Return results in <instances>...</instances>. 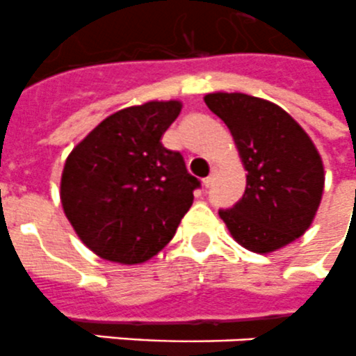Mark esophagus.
<instances>
[{"label":"esophagus","mask_w":356,"mask_h":356,"mask_svg":"<svg viewBox=\"0 0 356 356\" xmlns=\"http://www.w3.org/2000/svg\"><path fill=\"white\" fill-rule=\"evenodd\" d=\"M211 181H213V177L202 179V186H204V188H210V186H211Z\"/></svg>","instance_id":"obj_1"}]
</instances>
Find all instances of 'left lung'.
Masks as SVG:
<instances>
[{"instance_id":"8db88e82","label":"left lung","mask_w":356,"mask_h":356,"mask_svg":"<svg viewBox=\"0 0 356 356\" xmlns=\"http://www.w3.org/2000/svg\"><path fill=\"white\" fill-rule=\"evenodd\" d=\"M204 103L228 127L248 172L243 199L220 210V219L250 252L288 246L312 226L321 204V154L304 128L271 101L215 92Z\"/></svg>"}]
</instances>
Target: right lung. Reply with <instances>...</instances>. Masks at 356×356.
<instances>
[{
    "label": "right lung",
    "instance_id": "obj_1",
    "mask_svg": "<svg viewBox=\"0 0 356 356\" xmlns=\"http://www.w3.org/2000/svg\"><path fill=\"white\" fill-rule=\"evenodd\" d=\"M181 101H148L101 121L65 161L61 204L86 248L141 264L172 241L199 181L161 143Z\"/></svg>",
    "mask_w": 356,
    "mask_h": 356
}]
</instances>
